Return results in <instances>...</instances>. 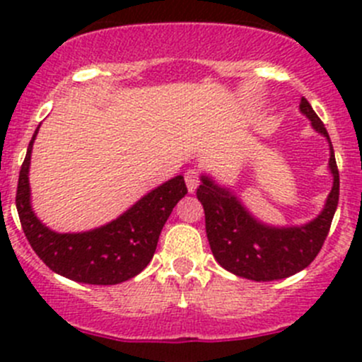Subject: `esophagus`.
I'll return each mask as SVG.
<instances>
[{
	"mask_svg": "<svg viewBox=\"0 0 362 362\" xmlns=\"http://www.w3.org/2000/svg\"><path fill=\"white\" fill-rule=\"evenodd\" d=\"M185 184H187L189 192H194L199 185V171L196 168L185 171Z\"/></svg>",
	"mask_w": 362,
	"mask_h": 362,
	"instance_id": "34e87169",
	"label": "esophagus"
}]
</instances>
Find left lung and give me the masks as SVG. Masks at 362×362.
<instances>
[{
  "label": "left lung",
  "instance_id": "8db88e82",
  "mask_svg": "<svg viewBox=\"0 0 362 362\" xmlns=\"http://www.w3.org/2000/svg\"><path fill=\"white\" fill-rule=\"evenodd\" d=\"M299 110L308 117L313 129L327 138L331 151L333 189L324 210L312 222L294 228H272L262 224L252 217L235 194L218 187L208 177H202L203 182L196 191L204 208V226L211 254L222 268L242 279L272 282L301 272L317 257L329 233L339 198L337 159L322 120L305 98H301Z\"/></svg>",
  "mask_w": 362,
  "mask_h": 362
}]
</instances>
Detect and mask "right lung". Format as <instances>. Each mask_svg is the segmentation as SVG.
<instances>
[{
    "mask_svg": "<svg viewBox=\"0 0 362 362\" xmlns=\"http://www.w3.org/2000/svg\"><path fill=\"white\" fill-rule=\"evenodd\" d=\"M21 166L16 204L29 245L57 275L93 286H115L136 276L154 257L164 222L187 194L182 175L164 182L119 218L86 233H56L38 221L29 202L33 141Z\"/></svg>",
    "mask_w": 362,
    "mask_h": 362,
    "instance_id": "1",
    "label": "right lung"
}]
</instances>
